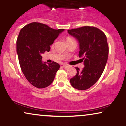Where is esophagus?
Returning <instances> with one entry per match:
<instances>
[{
  "instance_id": "34e87169",
  "label": "esophagus",
  "mask_w": 126,
  "mask_h": 126,
  "mask_svg": "<svg viewBox=\"0 0 126 126\" xmlns=\"http://www.w3.org/2000/svg\"><path fill=\"white\" fill-rule=\"evenodd\" d=\"M63 66L64 68H68V67H69V65L67 64H63Z\"/></svg>"
}]
</instances>
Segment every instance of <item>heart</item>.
I'll return each instance as SVG.
<instances>
[{
  "label": "heart",
  "instance_id": "obj_1",
  "mask_svg": "<svg viewBox=\"0 0 126 126\" xmlns=\"http://www.w3.org/2000/svg\"><path fill=\"white\" fill-rule=\"evenodd\" d=\"M72 39H72V38H71V37H67V38H66V41H67H67H68L72 40ZM55 41L53 43V44L52 45V46H54V45H55Z\"/></svg>",
  "mask_w": 126,
  "mask_h": 126
}]
</instances>
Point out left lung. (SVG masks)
I'll return each instance as SVG.
<instances>
[{"label":"left lung","instance_id":"obj_1","mask_svg":"<svg viewBox=\"0 0 126 126\" xmlns=\"http://www.w3.org/2000/svg\"><path fill=\"white\" fill-rule=\"evenodd\" d=\"M79 42V57H82L85 67H76L77 74L70 79L71 85L78 90H86L100 78L106 64L109 45L106 35L98 28L85 26L68 30Z\"/></svg>","mask_w":126,"mask_h":126}]
</instances>
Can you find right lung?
Returning <instances> with one entry per match:
<instances>
[{"label":"right lung","mask_w":126,"mask_h":126,"mask_svg":"<svg viewBox=\"0 0 126 126\" xmlns=\"http://www.w3.org/2000/svg\"><path fill=\"white\" fill-rule=\"evenodd\" d=\"M64 30L34 22L20 31L16 41L18 61L24 76L34 87L44 88L53 81L60 65L55 62L43 63L41 54L50 51V46Z\"/></svg>","instance_id":"add662e5"}]
</instances>
